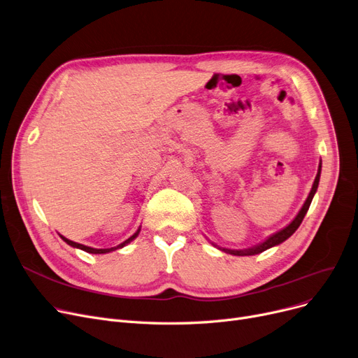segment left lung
Listing matches in <instances>:
<instances>
[{
    "label": "left lung",
    "instance_id": "obj_1",
    "mask_svg": "<svg viewBox=\"0 0 358 358\" xmlns=\"http://www.w3.org/2000/svg\"><path fill=\"white\" fill-rule=\"evenodd\" d=\"M320 168H322V165H319V171H317V176H316V178H315L312 192H310V194H308L307 200L304 201V205H303L301 210L299 212V215L295 216V220H294L288 227H285L284 229L276 232V234H273L272 237H269L266 241H263L262 244H259V245H256V247H253V248H247V250H229V248H222V247H220L221 250H224V252H227V253H229V255H236V256H253V255H259V253H262V252L268 250V248H271V247H273V245L281 244L282 241H285L287 238H289V237L294 234V232L297 231V228L300 227V224L303 222L304 216H306V213H307V210H308V208H310V203H312L313 196H315V193H316V190H317L319 180H320Z\"/></svg>",
    "mask_w": 358,
    "mask_h": 358
}]
</instances>
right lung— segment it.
I'll return each instance as SVG.
<instances>
[{"mask_svg": "<svg viewBox=\"0 0 358 358\" xmlns=\"http://www.w3.org/2000/svg\"><path fill=\"white\" fill-rule=\"evenodd\" d=\"M138 232H141V228H138L134 234L129 238V240H126L124 243H121L120 245H117V247H111V248H92V247H87V245H83V244H79V243H74V241H71V240H69V238H66V237H63L61 236V238H63L69 245H71V247H76V248H80V250H85V252H87V253H93V255H102V253H110V252H114V250H117V248H121V247H124L126 244H129L131 240H134L137 236H138Z\"/></svg>", "mask_w": 358, "mask_h": 358, "instance_id": "right-lung-1", "label": "right lung"}]
</instances>
